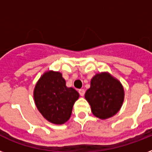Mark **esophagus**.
Wrapping results in <instances>:
<instances>
[{
  "label": "esophagus",
  "instance_id": "1",
  "mask_svg": "<svg viewBox=\"0 0 152 152\" xmlns=\"http://www.w3.org/2000/svg\"><path fill=\"white\" fill-rule=\"evenodd\" d=\"M79 93H80V95L81 96H83V95H84V93H85V91H84V89H80V90H79Z\"/></svg>",
  "mask_w": 152,
  "mask_h": 152
}]
</instances>
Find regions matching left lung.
I'll return each mask as SVG.
<instances>
[{
    "label": "left lung",
    "mask_w": 152,
    "mask_h": 152,
    "mask_svg": "<svg viewBox=\"0 0 152 152\" xmlns=\"http://www.w3.org/2000/svg\"><path fill=\"white\" fill-rule=\"evenodd\" d=\"M85 99L90 104L93 114L105 120L120 110L125 99V91L118 79L108 72H102L91 78Z\"/></svg>",
    "instance_id": "obj_1"
}]
</instances>
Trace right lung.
Here are the masks:
<instances>
[{"label": "right lung", "mask_w": 152, "mask_h": 152, "mask_svg": "<svg viewBox=\"0 0 152 152\" xmlns=\"http://www.w3.org/2000/svg\"><path fill=\"white\" fill-rule=\"evenodd\" d=\"M34 101L37 109L49 122L62 125L71 117L75 102L80 97L77 91L68 88L60 72H45L34 87Z\"/></svg>", "instance_id": "obj_1"}]
</instances>
